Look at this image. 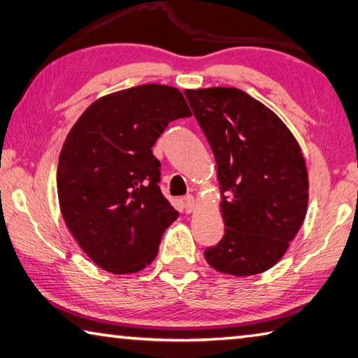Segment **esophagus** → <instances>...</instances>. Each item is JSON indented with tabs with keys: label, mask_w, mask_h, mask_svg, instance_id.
<instances>
[{
	"label": "esophagus",
	"mask_w": 358,
	"mask_h": 358,
	"mask_svg": "<svg viewBox=\"0 0 358 358\" xmlns=\"http://www.w3.org/2000/svg\"><path fill=\"white\" fill-rule=\"evenodd\" d=\"M183 207L186 210V213L194 211V207H196V199H194V196H191V194H187V196L183 197Z\"/></svg>",
	"instance_id": "obj_1"
}]
</instances>
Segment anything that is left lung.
<instances>
[{
  "mask_svg": "<svg viewBox=\"0 0 358 358\" xmlns=\"http://www.w3.org/2000/svg\"><path fill=\"white\" fill-rule=\"evenodd\" d=\"M216 159L224 237L205 251L221 273L271 268L305 220L308 171L301 148L278 115L238 88L186 90Z\"/></svg>",
  "mask_w": 358,
  "mask_h": 358,
  "instance_id": "8db88e82",
  "label": "left lung"
}]
</instances>
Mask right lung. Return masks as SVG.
<instances>
[{
  "label": "right lung",
  "instance_id": "1",
  "mask_svg": "<svg viewBox=\"0 0 358 358\" xmlns=\"http://www.w3.org/2000/svg\"><path fill=\"white\" fill-rule=\"evenodd\" d=\"M191 117L180 90L138 85L96 99L72 126L59 153L57 187L64 222L82 251L115 275L153 262L178 217L157 186L156 138Z\"/></svg>",
  "mask_w": 358,
  "mask_h": 358
}]
</instances>
